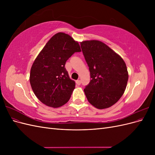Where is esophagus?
Segmentation results:
<instances>
[{"label": "esophagus", "mask_w": 155, "mask_h": 155, "mask_svg": "<svg viewBox=\"0 0 155 155\" xmlns=\"http://www.w3.org/2000/svg\"><path fill=\"white\" fill-rule=\"evenodd\" d=\"M76 84H77L78 85H81V81L80 80H77L76 81Z\"/></svg>", "instance_id": "34e87169"}]
</instances>
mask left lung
Segmentation results:
<instances>
[{
    "mask_svg": "<svg viewBox=\"0 0 155 155\" xmlns=\"http://www.w3.org/2000/svg\"><path fill=\"white\" fill-rule=\"evenodd\" d=\"M91 80L84 92L88 102L104 109L115 104L124 94L129 74L125 63L107 45L97 40L81 43Z\"/></svg>",
    "mask_w": 155,
    "mask_h": 155,
    "instance_id": "1",
    "label": "left lung"
}]
</instances>
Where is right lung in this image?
<instances>
[{"instance_id":"obj_1","label":"right lung","mask_w":155,"mask_h":155,"mask_svg":"<svg viewBox=\"0 0 155 155\" xmlns=\"http://www.w3.org/2000/svg\"><path fill=\"white\" fill-rule=\"evenodd\" d=\"M80 46L71 36L59 32L48 41L33 63L30 82L38 99L48 107L58 108L68 101L75 88L65 63Z\"/></svg>"}]
</instances>
